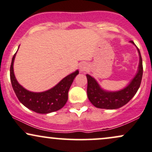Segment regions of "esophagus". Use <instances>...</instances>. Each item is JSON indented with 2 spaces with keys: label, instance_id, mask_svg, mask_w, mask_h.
Wrapping results in <instances>:
<instances>
[{
  "label": "esophagus",
  "instance_id": "1",
  "mask_svg": "<svg viewBox=\"0 0 152 152\" xmlns=\"http://www.w3.org/2000/svg\"><path fill=\"white\" fill-rule=\"evenodd\" d=\"M87 69H88V66H87L86 63H82L81 65L79 66L80 72H83V71H86Z\"/></svg>",
  "mask_w": 152,
  "mask_h": 152
}]
</instances>
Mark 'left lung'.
<instances>
[{"label": "left lung", "mask_w": 152, "mask_h": 152, "mask_svg": "<svg viewBox=\"0 0 152 152\" xmlns=\"http://www.w3.org/2000/svg\"><path fill=\"white\" fill-rule=\"evenodd\" d=\"M137 48L139 53V61L137 74L124 88L118 91L104 89L93 76L86 74L87 96L90 102L96 108L105 109H116L124 106L137 94L143 75L142 59L140 51L132 41H129Z\"/></svg>", "instance_id": "left-lung-1"}]
</instances>
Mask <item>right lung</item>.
I'll use <instances>...</instances> for the list:
<instances>
[{"label": "right lung", "instance_id": "obj_1", "mask_svg": "<svg viewBox=\"0 0 152 152\" xmlns=\"http://www.w3.org/2000/svg\"><path fill=\"white\" fill-rule=\"evenodd\" d=\"M16 53L12 58L10 77L12 86L20 102L26 108L38 114H49L64 107L67 102L69 88L79 73L78 70L66 76L50 89L42 92L31 91L22 86L15 78L13 64Z\"/></svg>", "mask_w": 152, "mask_h": 152}]
</instances>
